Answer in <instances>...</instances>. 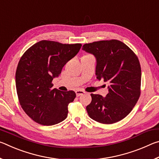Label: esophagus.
Listing matches in <instances>:
<instances>
[{"instance_id":"34e87169","label":"esophagus","mask_w":159,"mask_h":159,"mask_svg":"<svg viewBox=\"0 0 159 159\" xmlns=\"http://www.w3.org/2000/svg\"><path fill=\"white\" fill-rule=\"evenodd\" d=\"M85 92L83 90H76V96L77 97H79L80 95H83V94H84Z\"/></svg>"}]
</instances>
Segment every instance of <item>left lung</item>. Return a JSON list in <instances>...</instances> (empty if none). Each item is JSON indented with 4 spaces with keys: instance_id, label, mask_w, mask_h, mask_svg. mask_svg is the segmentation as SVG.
Instances as JSON below:
<instances>
[{
    "instance_id": "left-lung-1",
    "label": "left lung",
    "mask_w": 159,
    "mask_h": 159,
    "mask_svg": "<svg viewBox=\"0 0 159 159\" xmlns=\"http://www.w3.org/2000/svg\"><path fill=\"white\" fill-rule=\"evenodd\" d=\"M82 50L96 59L98 80L108 82L106 97L91 94L92 101L86 107L92 119L112 124L132 111L140 95L141 67L138 57L130 48L118 40L86 43Z\"/></svg>"
}]
</instances>
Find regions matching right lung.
Returning <instances> with one entry per match:
<instances>
[{"mask_svg": "<svg viewBox=\"0 0 159 159\" xmlns=\"http://www.w3.org/2000/svg\"><path fill=\"white\" fill-rule=\"evenodd\" d=\"M81 46L80 43L41 41L21 57L15 74L16 89L21 108L35 122L52 125L66 118L68 105L76 93L52 89V81Z\"/></svg>", "mask_w": 159, "mask_h": 159, "instance_id": "add662e5", "label": "right lung"}]
</instances>
